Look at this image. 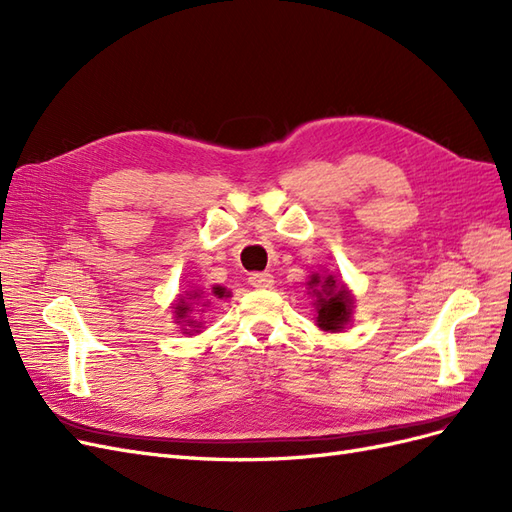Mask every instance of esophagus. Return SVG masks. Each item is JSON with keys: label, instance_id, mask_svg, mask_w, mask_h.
Segmentation results:
<instances>
[{"label": "esophagus", "instance_id": "esophagus-1", "mask_svg": "<svg viewBox=\"0 0 512 512\" xmlns=\"http://www.w3.org/2000/svg\"><path fill=\"white\" fill-rule=\"evenodd\" d=\"M247 282L254 288H271L273 286V275L271 273H252L247 277Z\"/></svg>", "mask_w": 512, "mask_h": 512}]
</instances>
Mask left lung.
Returning <instances> with one entry per match:
<instances>
[{
  "label": "left lung",
  "mask_w": 512,
  "mask_h": 512,
  "mask_svg": "<svg viewBox=\"0 0 512 512\" xmlns=\"http://www.w3.org/2000/svg\"><path fill=\"white\" fill-rule=\"evenodd\" d=\"M307 286L312 288L316 297V324L322 331L337 333L344 331L352 320L354 299L344 282H337L333 275L320 277L318 273L309 277Z\"/></svg>",
  "instance_id": "obj_1"
}]
</instances>
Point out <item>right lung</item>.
Segmentation results:
<instances>
[{"label": "right lung", "mask_w": 512, "mask_h": 512, "mask_svg": "<svg viewBox=\"0 0 512 512\" xmlns=\"http://www.w3.org/2000/svg\"><path fill=\"white\" fill-rule=\"evenodd\" d=\"M224 288H220V286H215L213 288V294L215 297H224V292H222ZM205 305H209V299H207V294H203L200 290H192V292H185V297H181L177 303H175V320L179 322V324H183L181 327V331L183 333H194L198 327H200V322H196L194 320V316H190L192 312H200L198 307H205ZM196 306L197 309L194 310L193 307ZM198 333V331H196Z\"/></svg>", "instance_id": "1"}]
</instances>
